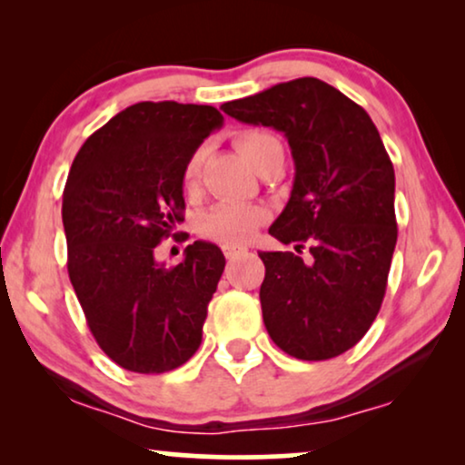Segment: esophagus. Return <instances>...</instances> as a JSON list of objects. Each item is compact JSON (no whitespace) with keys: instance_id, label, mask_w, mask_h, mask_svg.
Segmentation results:
<instances>
[{"instance_id":"34e87169","label":"esophagus","mask_w":465,"mask_h":465,"mask_svg":"<svg viewBox=\"0 0 465 465\" xmlns=\"http://www.w3.org/2000/svg\"><path fill=\"white\" fill-rule=\"evenodd\" d=\"M222 250H224V256L231 260V262H232V260H237L241 253L245 252L243 247H237V245H224V247H222Z\"/></svg>"}]
</instances>
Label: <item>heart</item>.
Masks as SVG:
<instances>
[{"label":"heart","instance_id":"obj_1","mask_svg":"<svg viewBox=\"0 0 465 465\" xmlns=\"http://www.w3.org/2000/svg\"><path fill=\"white\" fill-rule=\"evenodd\" d=\"M234 145L241 156L252 164L253 169L260 167L266 154L275 148L279 139L266 131H243L234 137ZM203 164V150H194L186 158L182 169V190L186 194H194L199 188ZM264 222V212L260 207L243 205V203H218L209 212L201 215L199 231L203 237L220 241L226 245H237L250 237L256 228Z\"/></svg>","mask_w":465,"mask_h":465}]
</instances>
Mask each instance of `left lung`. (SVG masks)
I'll return each mask as SVG.
<instances>
[{"label": "left lung", "instance_id": "1", "mask_svg": "<svg viewBox=\"0 0 465 465\" xmlns=\"http://www.w3.org/2000/svg\"><path fill=\"white\" fill-rule=\"evenodd\" d=\"M222 110L288 137L294 186L269 232L298 252L307 242L314 256L304 263L292 252H260L264 326L292 358H336L372 326L398 241L396 175L377 126L317 78L282 82Z\"/></svg>", "mask_w": 465, "mask_h": 465}]
</instances>
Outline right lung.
I'll list each match as a JSON object with an SVG mask.
<instances>
[{
    "instance_id": "1",
    "label": "right lung",
    "mask_w": 465,
    "mask_h": 465,
    "mask_svg": "<svg viewBox=\"0 0 465 465\" xmlns=\"http://www.w3.org/2000/svg\"><path fill=\"white\" fill-rule=\"evenodd\" d=\"M222 123L212 105L142 101L74 158L63 190L69 279L94 341L124 371L169 372L201 345L224 253L194 241L167 269L154 250L183 222V163Z\"/></svg>"
}]
</instances>
